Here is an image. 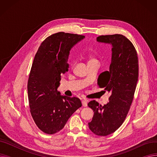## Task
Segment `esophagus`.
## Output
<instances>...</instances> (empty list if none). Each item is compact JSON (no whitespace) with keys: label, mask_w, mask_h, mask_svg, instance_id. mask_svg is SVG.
<instances>
[{"label":"esophagus","mask_w":157,"mask_h":157,"mask_svg":"<svg viewBox=\"0 0 157 157\" xmlns=\"http://www.w3.org/2000/svg\"><path fill=\"white\" fill-rule=\"evenodd\" d=\"M87 104H88V100L84 99V100L82 101V105H83V107H86Z\"/></svg>","instance_id":"esophagus-1"}]
</instances>
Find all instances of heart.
I'll return each mask as SVG.
<instances>
[{"mask_svg":"<svg viewBox=\"0 0 157 157\" xmlns=\"http://www.w3.org/2000/svg\"><path fill=\"white\" fill-rule=\"evenodd\" d=\"M94 60V59H91V60Z\"/></svg>","mask_w":157,"mask_h":157,"instance_id":"obj_1","label":"heart"}]
</instances>
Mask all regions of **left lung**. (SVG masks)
I'll use <instances>...</instances> for the list:
<instances>
[{
    "label": "left lung",
    "mask_w": 157,
    "mask_h": 157,
    "mask_svg": "<svg viewBox=\"0 0 157 157\" xmlns=\"http://www.w3.org/2000/svg\"><path fill=\"white\" fill-rule=\"evenodd\" d=\"M97 41L113 47L109 71L101 73L98 79L99 87L111 95L104 105L95 101L88 104L94 112L88 126L95 135L106 136L122 125L128 113L138 80V57L133 44L121 34L101 36Z\"/></svg>",
    "instance_id": "obj_1"
}]
</instances>
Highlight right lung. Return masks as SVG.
I'll return each mask as SVG.
<instances>
[{
	"label": "right lung",
	"instance_id": "1",
	"mask_svg": "<svg viewBox=\"0 0 157 157\" xmlns=\"http://www.w3.org/2000/svg\"><path fill=\"white\" fill-rule=\"evenodd\" d=\"M84 36L58 32L40 45L33 62L27 84L30 113L37 127L53 134L61 130L82 104L77 97L58 92L61 76L68 71L70 50Z\"/></svg>",
	"mask_w": 157,
	"mask_h": 157
}]
</instances>
